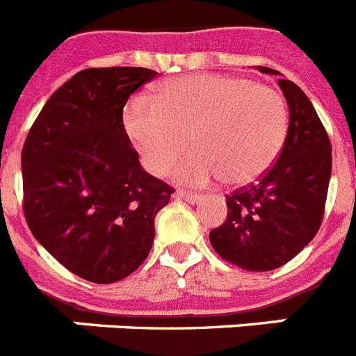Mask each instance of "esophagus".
Masks as SVG:
<instances>
[{
    "label": "esophagus",
    "instance_id": "34e87169",
    "mask_svg": "<svg viewBox=\"0 0 356 356\" xmlns=\"http://www.w3.org/2000/svg\"><path fill=\"white\" fill-rule=\"evenodd\" d=\"M176 198L185 200V202H189V203H198L200 200L203 198V196H202V194L191 193V191H184V189H180V191H178V193H176Z\"/></svg>",
    "mask_w": 356,
    "mask_h": 356
}]
</instances>
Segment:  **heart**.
<instances>
[{
    "label": "heart",
    "mask_w": 356,
    "mask_h": 356,
    "mask_svg": "<svg viewBox=\"0 0 356 356\" xmlns=\"http://www.w3.org/2000/svg\"><path fill=\"white\" fill-rule=\"evenodd\" d=\"M124 126L144 163L162 175L175 167L189 185H245L268 171L288 131V109L279 91L236 75L200 74L167 81L151 99H135Z\"/></svg>",
    "instance_id": "obj_1"
}]
</instances>
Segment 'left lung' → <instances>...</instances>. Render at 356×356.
Listing matches in <instances>:
<instances>
[{"label": "left lung", "instance_id": "1", "mask_svg": "<svg viewBox=\"0 0 356 356\" xmlns=\"http://www.w3.org/2000/svg\"><path fill=\"white\" fill-rule=\"evenodd\" d=\"M279 75L277 70L257 66ZM290 109L281 154L256 184L227 194V220L209 238L218 256L248 272L286 265L321 229L331 176V142L314 104L279 79Z\"/></svg>", "mask_w": 356, "mask_h": 356}]
</instances>
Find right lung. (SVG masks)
Instances as JSON below:
<instances>
[{
	"mask_svg": "<svg viewBox=\"0 0 356 356\" xmlns=\"http://www.w3.org/2000/svg\"><path fill=\"white\" fill-rule=\"evenodd\" d=\"M156 72L88 68L47 100L21 151L23 212L33 238L70 272L109 284L144 263L171 185L147 175L122 120Z\"/></svg>",
	"mask_w": 356,
	"mask_h": 356,
	"instance_id": "add662e5",
	"label": "right lung"
}]
</instances>
